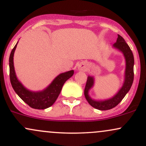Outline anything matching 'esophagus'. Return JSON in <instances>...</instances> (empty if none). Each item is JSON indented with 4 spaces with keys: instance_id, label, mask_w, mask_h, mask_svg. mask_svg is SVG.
Segmentation results:
<instances>
[{
    "instance_id": "34e87169",
    "label": "esophagus",
    "mask_w": 146,
    "mask_h": 146,
    "mask_svg": "<svg viewBox=\"0 0 146 146\" xmlns=\"http://www.w3.org/2000/svg\"><path fill=\"white\" fill-rule=\"evenodd\" d=\"M78 68L80 71H86L88 68V63L87 62H82L79 64Z\"/></svg>"
}]
</instances>
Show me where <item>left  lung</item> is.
<instances>
[{
  "label": "left lung",
  "mask_w": 146,
  "mask_h": 146,
  "mask_svg": "<svg viewBox=\"0 0 146 146\" xmlns=\"http://www.w3.org/2000/svg\"><path fill=\"white\" fill-rule=\"evenodd\" d=\"M113 48L123 53L125 61L124 81L118 92L113 97L104 100H96L92 99L89 95V90L94 86L95 78L88 75L84 89V96L89 104L93 108L100 110H110L119 104L131 88L134 80V56L133 53L125 42V40L118 35L116 42L113 45Z\"/></svg>",
  "instance_id": "obj_1"
}]
</instances>
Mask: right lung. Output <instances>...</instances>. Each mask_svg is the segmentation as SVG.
Returning a JSON list of instances; mask_svg holds the SVG:
<instances>
[{"mask_svg":"<svg viewBox=\"0 0 146 146\" xmlns=\"http://www.w3.org/2000/svg\"><path fill=\"white\" fill-rule=\"evenodd\" d=\"M18 42L15 45L9 56V77L11 86L16 94L35 109H46L51 106L59 96L62 88L66 80L73 76L74 71L71 70L60 73L47 87L39 91H32L23 86L16 76L14 65V55Z\"/></svg>","mask_w":146,"mask_h":146,"instance_id":"right-lung-1","label":"right lung"}]
</instances>
